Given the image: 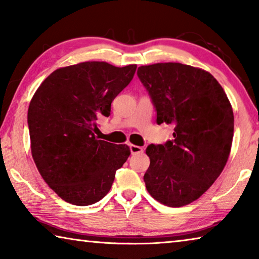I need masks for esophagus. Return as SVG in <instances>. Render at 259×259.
<instances>
[{
    "label": "esophagus",
    "mask_w": 259,
    "mask_h": 259,
    "mask_svg": "<svg viewBox=\"0 0 259 259\" xmlns=\"http://www.w3.org/2000/svg\"><path fill=\"white\" fill-rule=\"evenodd\" d=\"M130 151H131V154H139V153L144 152V148L137 145H130Z\"/></svg>",
    "instance_id": "1"
}]
</instances>
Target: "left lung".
I'll return each mask as SVG.
<instances>
[{
    "instance_id": "8db88e82",
    "label": "left lung",
    "mask_w": 259,
    "mask_h": 259,
    "mask_svg": "<svg viewBox=\"0 0 259 259\" xmlns=\"http://www.w3.org/2000/svg\"><path fill=\"white\" fill-rule=\"evenodd\" d=\"M156 108L157 124H174V140L150 145L144 175L148 193L177 208L198 200L229 160L234 115L224 89L209 72L181 63L138 67Z\"/></svg>"
}]
</instances>
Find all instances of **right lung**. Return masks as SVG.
Instances as JSON below:
<instances>
[{
	"mask_svg": "<svg viewBox=\"0 0 259 259\" xmlns=\"http://www.w3.org/2000/svg\"><path fill=\"white\" fill-rule=\"evenodd\" d=\"M136 68L84 61L56 69L35 91L27 113L32 156L45 182L66 202L102 200L129 157L128 145L97 139L94 131Z\"/></svg>",
	"mask_w": 259,
	"mask_h": 259,
	"instance_id": "add662e5",
	"label": "right lung"
}]
</instances>
